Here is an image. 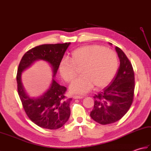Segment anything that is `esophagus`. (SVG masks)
I'll use <instances>...</instances> for the list:
<instances>
[{
  "instance_id": "esophagus-1",
  "label": "esophagus",
  "mask_w": 151,
  "mask_h": 151,
  "mask_svg": "<svg viewBox=\"0 0 151 151\" xmlns=\"http://www.w3.org/2000/svg\"><path fill=\"white\" fill-rule=\"evenodd\" d=\"M82 98H84L83 96H79V95H74L73 96L74 99H82Z\"/></svg>"
}]
</instances>
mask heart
Wrapping results in <instances>:
<instances>
[{
  "label": "heart",
  "mask_w": 151,
  "mask_h": 151,
  "mask_svg": "<svg viewBox=\"0 0 151 151\" xmlns=\"http://www.w3.org/2000/svg\"><path fill=\"white\" fill-rule=\"evenodd\" d=\"M63 59L59 70L64 81L70 82L81 69L82 76L70 85L73 93L85 94L94 85L106 86L114 78L118 67L117 56L113 50L100 45L85 46L73 51L70 58Z\"/></svg>",
  "instance_id": "b5f03b06"
}]
</instances>
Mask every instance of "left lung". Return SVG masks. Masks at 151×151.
Masks as SVG:
<instances>
[{
  "label": "left lung",
  "instance_id": "8db88e82",
  "mask_svg": "<svg viewBox=\"0 0 151 151\" xmlns=\"http://www.w3.org/2000/svg\"><path fill=\"white\" fill-rule=\"evenodd\" d=\"M115 49L120 60L119 67L109 85L94 96V107L90 113L93 119L101 124L121 119L129 111L134 99L135 82L132 65L120 48Z\"/></svg>",
  "mask_w": 151,
  "mask_h": 151
}]
</instances>
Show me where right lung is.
Instances as JSON below:
<instances>
[{
    "mask_svg": "<svg viewBox=\"0 0 151 151\" xmlns=\"http://www.w3.org/2000/svg\"><path fill=\"white\" fill-rule=\"evenodd\" d=\"M70 43L45 44L32 48L22 56L17 74V91L22 106L27 116L34 123L43 129L55 130L62 127L68 121L72 99L65 96L67 88L54 79L60 63ZM38 60L50 63L53 78L48 90L40 97L31 98L27 95L21 81V74Z\"/></svg>",
    "mask_w": 151,
    "mask_h": 151,
    "instance_id": "add662e5",
    "label": "right lung"
}]
</instances>
